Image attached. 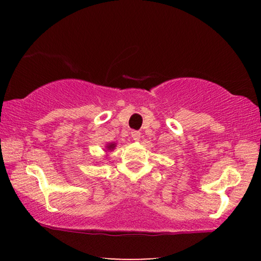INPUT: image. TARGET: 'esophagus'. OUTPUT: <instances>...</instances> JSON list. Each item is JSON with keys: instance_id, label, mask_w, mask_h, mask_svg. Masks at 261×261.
I'll return each mask as SVG.
<instances>
[{"instance_id": "esophagus-1", "label": "esophagus", "mask_w": 261, "mask_h": 261, "mask_svg": "<svg viewBox=\"0 0 261 261\" xmlns=\"http://www.w3.org/2000/svg\"><path fill=\"white\" fill-rule=\"evenodd\" d=\"M140 132L139 131H132L131 132V137H132V139L134 140H136V141H138L139 139H140Z\"/></svg>"}]
</instances>
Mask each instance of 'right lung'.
<instances>
[{"label": "right lung", "instance_id": "right-lung-1", "mask_svg": "<svg viewBox=\"0 0 261 261\" xmlns=\"http://www.w3.org/2000/svg\"><path fill=\"white\" fill-rule=\"evenodd\" d=\"M116 146V144L113 143V144H108L107 145V151H113V149Z\"/></svg>", "mask_w": 261, "mask_h": 261}]
</instances>
